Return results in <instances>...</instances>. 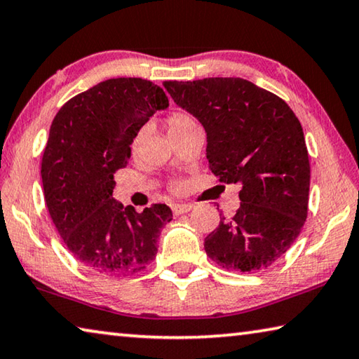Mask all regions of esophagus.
I'll use <instances>...</instances> for the list:
<instances>
[{
	"label": "esophagus",
	"instance_id": "esophagus-1",
	"mask_svg": "<svg viewBox=\"0 0 359 359\" xmlns=\"http://www.w3.org/2000/svg\"><path fill=\"white\" fill-rule=\"evenodd\" d=\"M193 209L191 204H175L172 205V212L174 215H182V214H187V212H190Z\"/></svg>",
	"mask_w": 359,
	"mask_h": 359
}]
</instances>
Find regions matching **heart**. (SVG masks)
<instances>
[{"mask_svg":"<svg viewBox=\"0 0 359 359\" xmlns=\"http://www.w3.org/2000/svg\"><path fill=\"white\" fill-rule=\"evenodd\" d=\"M193 126H196V121H194L190 117V115L184 114V112H175L168 118V133H169V135L190 130V128H193Z\"/></svg>","mask_w":359,"mask_h":359,"instance_id":"1","label":"heart"}]
</instances>
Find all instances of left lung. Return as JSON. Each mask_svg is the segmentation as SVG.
<instances>
[{"label": "left lung", "instance_id": "1", "mask_svg": "<svg viewBox=\"0 0 359 359\" xmlns=\"http://www.w3.org/2000/svg\"><path fill=\"white\" fill-rule=\"evenodd\" d=\"M163 85L205 130L212 172L241 185L239 209L204 239L205 253L226 269H266L307 217L311 165L299 120L283 100L241 77Z\"/></svg>", "mask_w": 359, "mask_h": 359}]
</instances>
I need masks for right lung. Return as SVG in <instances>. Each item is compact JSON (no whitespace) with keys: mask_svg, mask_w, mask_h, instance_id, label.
<instances>
[{"mask_svg":"<svg viewBox=\"0 0 359 359\" xmlns=\"http://www.w3.org/2000/svg\"><path fill=\"white\" fill-rule=\"evenodd\" d=\"M168 106L158 85L118 77L79 93L52 121L41 165L46 205L65 245L88 269L130 276L155 258L172 212L165 204L141 214L125 208L112 196L114 174L128 165L149 117Z\"/></svg>","mask_w":359,"mask_h":359,"instance_id":"1","label":"right lung"}]
</instances>
